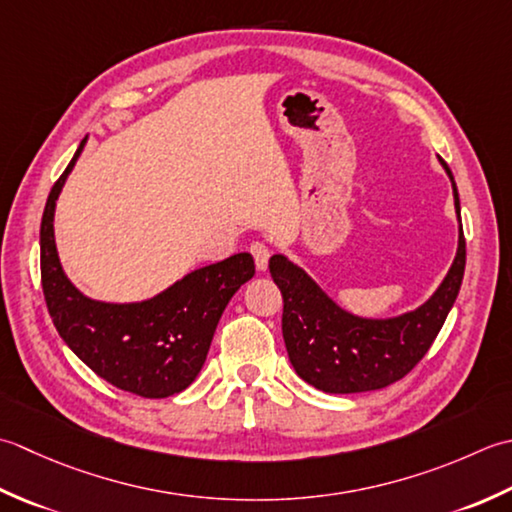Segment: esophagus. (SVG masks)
<instances>
[{
	"label": "esophagus",
	"mask_w": 512,
	"mask_h": 512,
	"mask_svg": "<svg viewBox=\"0 0 512 512\" xmlns=\"http://www.w3.org/2000/svg\"><path fill=\"white\" fill-rule=\"evenodd\" d=\"M249 252H252V256H254V263H256V267L260 269V271H265L267 269V265H269V247L265 245V243H252L249 245Z\"/></svg>",
	"instance_id": "obj_1"
}]
</instances>
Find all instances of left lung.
<instances>
[{
    "label": "left lung",
    "mask_w": 512,
    "mask_h": 512,
    "mask_svg": "<svg viewBox=\"0 0 512 512\" xmlns=\"http://www.w3.org/2000/svg\"><path fill=\"white\" fill-rule=\"evenodd\" d=\"M446 172L453 181L451 170L446 168ZM453 194L460 216L455 181ZM464 267L466 241L460 218L457 256L431 300L398 318L364 320L342 311L285 256H271V278L283 294V338L296 373L325 393L375 391L402 380L426 356L440 333L460 294Z\"/></svg>",
    "instance_id": "1"
}]
</instances>
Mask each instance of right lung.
<instances>
[{"label": "right lung", "mask_w": 512, "mask_h": 512, "mask_svg": "<svg viewBox=\"0 0 512 512\" xmlns=\"http://www.w3.org/2000/svg\"><path fill=\"white\" fill-rule=\"evenodd\" d=\"M83 145L86 139L52 185L41 216V287L48 314L59 336L99 378L141 398H168L190 387L201 371L227 302L254 276V258L234 254L134 305H108L79 294L59 265L52 218Z\"/></svg>", "instance_id": "right-lung-1"}]
</instances>
